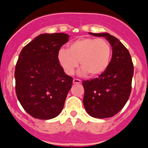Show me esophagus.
<instances>
[{"label":"esophagus","mask_w":148,"mask_h":148,"mask_svg":"<svg viewBox=\"0 0 148 148\" xmlns=\"http://www.w3.org/2000/svg\"><path fill=\"white\" fill-rule=\"evenodd\" d=\"M73 84H80L81 83V80L80 79H78V78H74L73 81Z\"/></svg>","instance_id":"34e87169"}]
</instances>
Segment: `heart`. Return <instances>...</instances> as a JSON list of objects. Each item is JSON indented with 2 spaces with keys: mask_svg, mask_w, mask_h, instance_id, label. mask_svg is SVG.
I'll return each instance as SVG.
<instances>
[{
  "mask_svg": "<svg viewBox=\"0 0 148 148\" xmlns=\"http://www.w3.org/2000/svg\"><path fill=\"white\" fill-rule=\"evenodd\" d=\"M111 56V46L106 39L83 38L71 43L67 50L61 49L58 61L67 75L74 73L79 61L84 73H87L90 77H97L108 69Z\"/></svg>",
  "mask_w": 148,
  "mask_h": 148,
  "instance_id": "1",
  "label": "heart"
}]
</instances>
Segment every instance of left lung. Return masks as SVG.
<instances>
[{
	"mask_svg": "<svg viewBox=\"0 0 148 148\" xmlns=\"http://www.w3.org/2000/svg\"><path fill=\"white\" fill-rule=\"evenodd\" d=\"M90 34L105 37L112 47L113 55L104 73L90 81H83V104L94 118H110L124 108L130 97L133 64L129 51L118 38L109 33Z\"/></svg>",
	"mask_w": 148,
	"mask_h": 148,
	"instance_id": "1",
	"label": "left lung"
}]
</instances>
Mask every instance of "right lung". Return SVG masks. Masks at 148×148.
Listing matches in <instances>:
<instances>
[{
	"label": "right lung",
	"mask_w": 148,
	"mask_h": 148,
	"mask_svg": "<svg viewBox=\"0 0 148 148\" xmlns=\"http://www.w3.org/2000/svg\"><path fill=\"white\" fill-rule=\"evenodd\" d=\"M65 33L41 34L24 47L15 70V92L23 108L32 117L51 119L62 110L73 78L58 61L68 41Z\"/></svg>",
	"instance_id": "right-lung-1"
}]
</instances>
